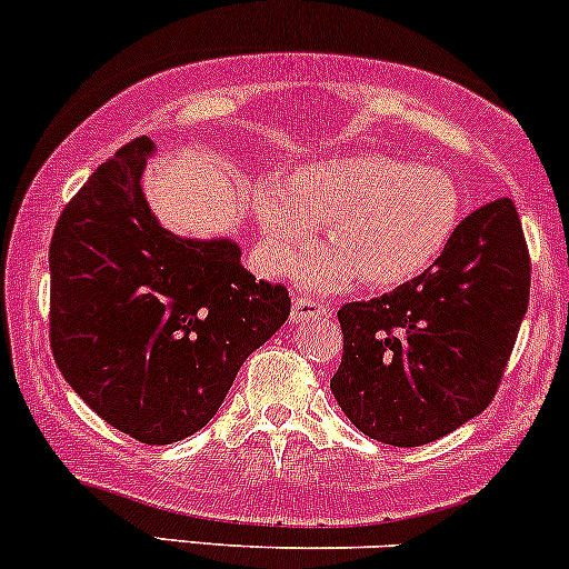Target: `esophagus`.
Wrapping results in <instances>:
<instances>
[{"instance_id": "obj_1", "label": "esophagus", "mask_w": 569, "mask_h": 569, "mask_svg": "<svg viewBox=\"0 0 569 569\" xmlns=\"http://www.w3.org/2000/svg\"><path fill=\"white\" fill-rule=\"evenodd\" d=\"M293 310H291V320H297V323H305V320H312V318H320V315L328 312L326 305L315 302V299H307V297H293Z\"/></svg>"}]
</instances>
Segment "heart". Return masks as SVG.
Here are the masks:
<instances>
[{
	"label": "heart",
	"mask_w": 569,
	"mask_h": 569,
	"mask_svg": "<svg viewBox=\"0 0 569 569\" xmlns=\"http://www.w3.org/2000/svg\"><path fill=\"white\" fill-rule=\"evenodd\" d=\"M254 214L267 262L293 272L328 224L326 249L307 264L312 291L350 289L362 278L395 289L440 262L461 224L463 201L440 169L381 153H350L264 174L254 188Z\"/></svg>",
	"instance_id": "b5f03b06"
}]
</instances>
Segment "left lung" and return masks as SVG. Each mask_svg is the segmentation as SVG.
Listing matches in <instances>:
<instances>
[{
    "label": "left lung",
    "instance_id": "obj_1",
    "mask_svg": "<svg viewBox=\"0 0 569 569\" xmlns=\"http://www.w3.org/2000/svg\"><path fill=\"white\" fill-rule=\"evenodd\" d=\"M530 299V254L511 198L458 224L432 270L339 310L345 355L331 379L362 435L419 448L490 406Z\"/></svg>",
    "mask_w": 569,
    "mask_h": 569
}]
</instances>
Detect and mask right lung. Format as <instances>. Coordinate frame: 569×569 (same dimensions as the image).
<instances>
[{
  "instance_id": "obj_1",
  "label": "right lung",
  "mask_w": 569,
  "mask_h": 569,
  "mask_svg": "<svg viewBox=\"0 0 569 569\" xmlns=\"http://www.w3.org/2000/svg\"><path fill=\"white\" fill-rule=\"evenodd\" d=\"M150 137L127 142L68 201L50 243V341L102 421L146 445L217 413L238 368L289 320L286 286L257 280L230 238L167 230L142 193Z\"/></svg>"
}]
</instances>
